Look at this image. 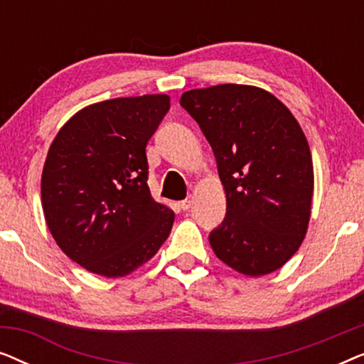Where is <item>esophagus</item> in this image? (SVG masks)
<instances>
[{
    "mask_svg": "<svg viewBox=\"0 0 364 364\" xmlns=\"http://www.w3.org/2000/svg\"><path fill=\"white\" fill-rule=\"evenodd\" d=\"M192 203H193V198H192V197H188V198H186V200L178 202V207H181L182 210H188V208L192 207Z\"/></svg>",
    "mask_w": 364,
    "mask_h": 364,
    "instance_id": "obj_1",
    "label": "esophagus"
}]
</instances>
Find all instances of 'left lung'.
I'll return each mask as SVG.
<instances>
[{"label":"left lung","mask_w":364,"mask_h":364,"mask_svg":"<svg viewBox=\"0 0 364 364\" xmlns=\"http://www.w3.org/2000/svg\"><path fill=\"white\" fill-rule=\"evenodd\" d=\"M215 156L225 191L223 223L208 237L218 260L247 277L278 270L305 240L311 217L313 161L290 109L248 84L183 92Z\"/></svg>","instance_id":"8db88e82"}]
</instances>
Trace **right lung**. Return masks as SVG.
Returning <instances> with one entry per match:
<instances>
[{
    "instance_id": "right-lung-1",
    "label": "right lung",
    "mask_w": 364,
    "mask_h": 364,
    "mask_svg": "<svg viewBox=\"0 0 364 364\" xmlns=\"http://www.w3.org/2000/svg\"><path fill=\"white\" fill-rule=\"evenodd\" d=\"M171 107L167 94L82 107L49 147L41 176L44 218L58 247L87 272L121 278L159 252L176 213L154 200L146 146Z\"/></svg>"
}]
</instances>
